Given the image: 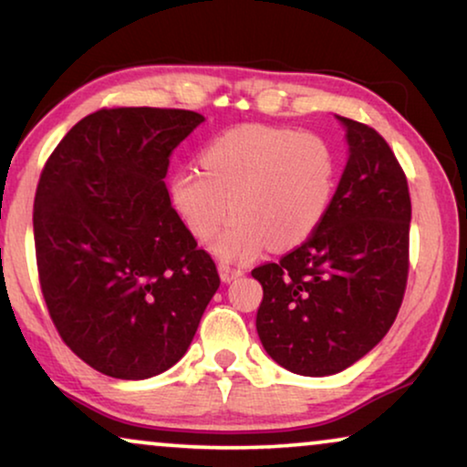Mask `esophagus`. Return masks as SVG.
Returning <instances> with one entry per match:
<instances>
[{
	"instance_id": "34e87169",
	"label": "esophagus",
	"mask_w": 467,
	"mask_h": 467,
	"mask_svg": "<svg viewBox=\"0 0 467 467\" xmlns=\"http://www.w3.org/2000/svg\"><path fill=\"white\" fill-rule=\"evenodd\" d=\"M219 274H221V278H223V283H232V280H235V278H240L242 274H244V270H242V267H235V265H232V264H219Z\"/></svg>"
}]
</instances>
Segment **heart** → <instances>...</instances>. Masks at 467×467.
<instances>
[{
	"label": "heart",
	"mask_w": 467,
	"mask_h": 467,
	"mask_svg": "<svg viewBox=\"0 0 467 467\" xmlns=\"http://www.w3.org/2000/svg\"><path fill=\"white\" fill-rule=\"evenodd\" d=\"M202 168L176 170L170 202L197 240H214L227 261L254 259L299 246L329 213L337 157L327 140L278 125H240L216 136L202 152Z\"/></svg>",
	"instance_id": "heart-1"
}]
</instances>
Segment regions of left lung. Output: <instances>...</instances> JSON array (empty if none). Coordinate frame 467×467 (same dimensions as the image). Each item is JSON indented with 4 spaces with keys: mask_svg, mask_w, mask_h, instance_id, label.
I'll use <instances>...</instances> for the list:
<instances>
[{
    "mask_svg": "<svg viewBox=\"0 0 467 467\" xmlns=\"http://www.w3.org/2000/svg\"><path fill=\"white\" fill-rule=\"evenodd\" d=\"M350 155L329 213L308 240L251 272L264 286L261 344L302 376L342 372L391 327L410 267V191L374 127L344 119Z\"/></svg>",
    "mask_w": 467,
    "mask_h": 467,
    "instance_id": "8db88e82",
    "label": "left lung"
}]
</instances>
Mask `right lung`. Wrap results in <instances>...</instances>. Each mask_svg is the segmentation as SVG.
I'll use <instances>...</instances> for the list:
<instances>
[{"mask_svg":"<svg viewBox=\"0 0 467 467\" xmlns=\"http://www.w3.org/2000/svg\"><path fill=\"white\" fill-rule=\"evenodd\" d=\"M202 120L178 108H101L66 133L37 181L36 261L50 321L112 379L174 366L221 285L163 182Z\"/></svg>","mask_w":467,"mask_h":467,"instance_id":"add662e5","label":"right lung"}]
</instances>
